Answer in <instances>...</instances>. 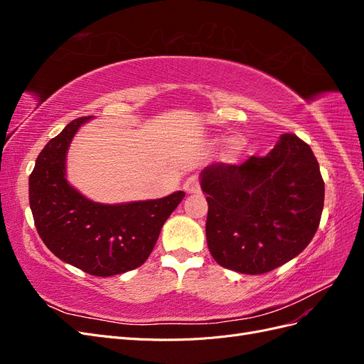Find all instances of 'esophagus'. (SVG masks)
<instances>
[{"label": "esophagus", "instance_id": "34e87169", "mask_svg": "<svg viewBox=\"0 0 364 364\" xmlns=\"http://www.w3.org/2000/svg\"><path fill=\"white\" fill-rule=\"evenodd\" d=\"M183 190L186 194H196L200 191V182H199V176H190L188 179L183 183Z\"/></svg>", "mask_w": 364, "mask_h": 364}]
</instances>
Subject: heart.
Wrapping results in <instances>:
<instances>
[{"label": "heart", "mask_w": 364, "mask_h": 364, "mask_svg": "<svg viewBox=\"0 0 364 364\" xmlns=\"http://www.w3.org/2000/svg\"><path fill=\"white\" fill-rule=\"evenodd\" d=\"M245 147H246V142L241 138H230L226 144L225 158L228 161H235L237 158H240L241 153H243Z\"/></svg>", "instance_id": "b5f03b06"}]
</instances>
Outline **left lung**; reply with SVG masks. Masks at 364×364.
Instances as JSON below:
<instances>
[{
    "label": "left lung",
    "mask_w": 364,
    "mask_h": 364,
    "mask_svg": "<svg viewBox=\"0 0 364 364\" xmlns=\"http://www.w3.org/2000/svg\"><path fill=\"white\" fill-rule=\"evenodd\" d=\"M208 194L206 241L222 267L261 274L310 245L321 223L325 183L313 150L281 135L266 156L211 164L200 173Z\"/></svg>",
    "instance_id": "left-lung-1"
}]
</instances>
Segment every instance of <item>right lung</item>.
I'll use <instances>...</instances> for the list:
<instances>
[{
    "label": "right lung",
    "mask_w": 364,
    "mask_h": 364,
    "mask_svg": "<svg viewBox=\"0 0 364 364\" xmlns=\"http://www.w3.org/2000/svg\"><path fill=\"white\" fill-rule=\"evenodd\" d=\"M90 119H74L43 147L30 174L28 199L38 234L54 255L94 277H112L146 262L185 193L117 205L86 199L67 181V153Z\"/></svg>",
    "instance_id": "right-lung-1"
}]
</instances>
